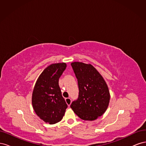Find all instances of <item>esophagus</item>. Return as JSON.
I'll return each mask as SVG.
<instances>
[{
    "mask_svg": "<svg viewBox=\"0 0 146 146\" xmlns=\"http://www.w3.org/2000/svg\"><path fill=\"white\" fill-rule=\"evenodd\" d=\"M65 100H66V104H68V106H70V105L71 104V99H70V98H66V99H65Z\"/></svg>",
    "mask_w": 146,
    "mask_h": 146,
    "instance_id": "34e87169",
    "label": "esophagus"
}]
</instances>
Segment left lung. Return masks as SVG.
I'll return each instance as SVG.
<instances>
[{
	"mask_svg": "<svg viewBox=\"0 0 146 146\" xmlns=\"http://www.w3.org/2000/svg\"><path fill=\"white\" fill-rule=\"evenodd\" d=\"M71 66L77 79L79 92L78 98L70 107L80 119L94 121L108 108L110 96L107 83L91 64L74 62Z\"/></svg>",
	"mask_w": 146,
	"mask_h": 146,
	"instance_id": "left-lung-1",
	"label": "left lung"
}]
</instances>
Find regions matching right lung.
<instances>
[{"label": "right lung", "mask_w": 146, "mask_h": 146, "mask_svg": "<svg viewBox=\"0 0 146 146\" xmlns=\"http://www.w3.org/2000/svg\"><path fill=\"white\" fill-rule=\"evenodd\" d=\"M66 68L64 63L48 66L39 76L34 87L33 109L42 120L49 124L60 122L68 108L58 84Z\"/></svg>", "instance_id": "1"}]
</instances>
